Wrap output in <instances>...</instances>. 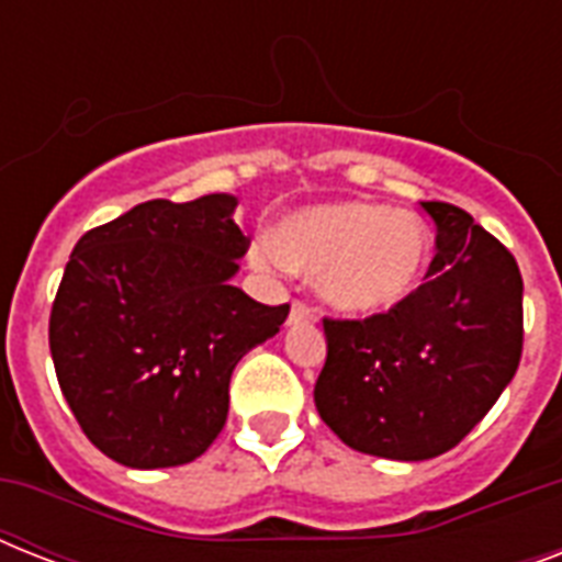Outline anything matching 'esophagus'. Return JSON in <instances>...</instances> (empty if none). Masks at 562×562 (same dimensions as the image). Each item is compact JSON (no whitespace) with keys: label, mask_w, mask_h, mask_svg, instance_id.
Instances as JSON below:
<instances>
[{"label":"esophagus","mask_w":562,"mask_h":562,"mask_svg":"<svg viewBox=\"0 0 562 562\" xmlns=\"http://www.w3.org/2000/svg\"><path fill=\"white\" fill-rule=\"evenodd\" d=\"M303 321H315V308L303 303V300H294L289 312V324H303Z\"/></svg>","instance_id":"obj_1"}]
</instances>
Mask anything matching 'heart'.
Returning <instances> with one entry per match:
<instances>
[{
	"mask_svg": "<svg viewBox=\"0 0 562 562\" xmlns=\"http://www.w3.org/2000/svg\"><path fill=\"white\" fill-rule=\"evenodd\" d=\"M254 254L265 268L321 273V294L347 315H375L419 289L431 238L414 212L341 201L294 212Z\"/></svg>",
	"mask_w": 562,
	"mask_h": 562,
	"instance_id": "1",
	"label": "heart"
}]
</instances>
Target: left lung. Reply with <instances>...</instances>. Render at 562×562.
Instances as JSON below:
<instances>
[{"label":"left lung","mask_w":562,"mask_h":562,"mask_svg":"<svg viewBox=\"0 0 562 562\" xmlns=\"http://www.w3.org/2000/svg\"><path fill=\"white\" fill-rule=\"evenodd\" d=\"M428 280L364 321L326 317L317 414L356 452L428 461L479 426L522 359V273L514 254L443 201Z\"/></svg>","instance_id":"left-lung-1"}]
</instances>
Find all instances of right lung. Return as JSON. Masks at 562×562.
Instances as JSON below:
<instances>
[{
  "label": "right lung",
  "instance_id": "obj_1",
  "mask_svg": "<svg viewBox=\"0 0 562 562\" xmlns=\"http://www.w3.org/2000/svg\"><path fill=\"white\" fill-rule=\"evenodd\" d=\"M233 194L145 201L78 238L48 317L57 382L95 449L160 470L227 423L229 375L280 333L289 303L229 285L250 238Z\"/></svg>",
  "mask_w": 562,
  "mask_h": 562
}]
</instances>
